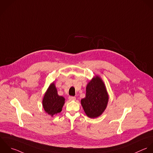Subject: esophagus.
<instances>
[{"mask_svg":"<svg viewBox=\"0 0 153 153\" xmlns=\"http://www.w3.org/2000/svg\"><path fill=\"white\" fill-rule=\"evenodd\" d=\"M76 98L75 97H71V96H70V97H68V100H69L70 101L76 100Z\"/></svg>","mask_w":153,"mask_h":153,"instance_id":"1","label":"esophagus"}]
</instances>
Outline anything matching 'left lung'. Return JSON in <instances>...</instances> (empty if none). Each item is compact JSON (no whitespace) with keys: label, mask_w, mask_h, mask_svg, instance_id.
<instances>
[{"label":"left lung","mask_w":153,"mask_h":153,"mask_svg":"<svg viewBox=\"0 0 153 153\" xmlns=\"http://www.w3.org/2000/svg\"><path fill=\"white\" fill-rule=\"evenodd\" d=\"M108 96L102 80L98 77L94 78L86 86V97L81 104L86 115L90 118L100 116L106 108Z\"/></svg>","instance_id":"left-lung-1"}]
</instances>
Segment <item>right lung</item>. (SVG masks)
Wrapping results in <instances>:
<instances>
[{
    "mask_svg": "<svg viewBox=\"0 0 153 153\" xmlns=\"http://www.w3.org/2000/svg\"><path fill=\"white\" fill-rule=\"evenodd\" d=\"M65 99L59 96L54 83L48 88L43 100V107L45 111L51 116L60 113L64 104Z\"/></svg>",
    "mask_w": 153,
    "mask_h": 153,
    "instance_id": "1",
    "label": "right lung"
}]
</instances>
